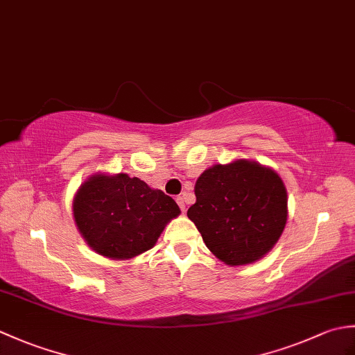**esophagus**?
<instances>
[{"label": "esophagus", "instance_id": "1", "mask_svg": "<svg viewBox=\"0 0 355 355\" xmlns=\"http://www.w3.org/2000/svg\"><path fill=\"white\" fill-rule=\"evenodd\" d=\"M177 202L180 209H182V212L184 214L186 212V201H184V197H177Z\"/></svg>", "mask_w": 355, "mask_h": 355}]
</instances>
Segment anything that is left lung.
I'll use <instances>...</instances> for the list:
<instances>
[{"instance_id": "8db88e82", "label": "left lung", "mask_w": 355, "mask_h": 355, "mask_svg": "<svg viewBox=\"0 0 355 355\" xmlns=\"http://www.w3.org/2000/svg\"><path fill=\"white\" fill-rule=\"evenodd\" d=\"M195 197L187 216L209 250L230 267L263 258L285 229V184L275 169L254 160L214 164L198 177Z\"/></svg>"}]
</instances>
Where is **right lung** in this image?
I'll use <instances>...</instances> for the list:
<instances>
[{"label":"right lung","mask_w":355,"mask_h":355,"mask_svg":"<svg viewBox=\"0 0 355 355\" xmlns=\"http://www.w3.org/2000/svg\"><path fill=\"white\" fill-rule=\"evenodd\" d=\"M182 210L160 189L125 172H97L79 186L73 218L88 247L112 261H130L153 248Z\"/></svg>","instance_id":"obj_1"}]
</instances>
